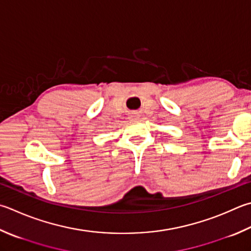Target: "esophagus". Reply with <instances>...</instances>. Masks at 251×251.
Instances as JSON below:
<instances>
[{"mask_svg":"<svg viewBox=\"0 0 251 251\" xmlns=\"http://www.w3.org/2000/svg\"><path fill=\"white\" fill-rule=\"evenodd\" d=\"M130 119H136V117H138V113H130Z\"/></svg>","mask_w":251,"mask_h":251,"instance_id":"34e87169","label":"esophagus"}]
</instances>
